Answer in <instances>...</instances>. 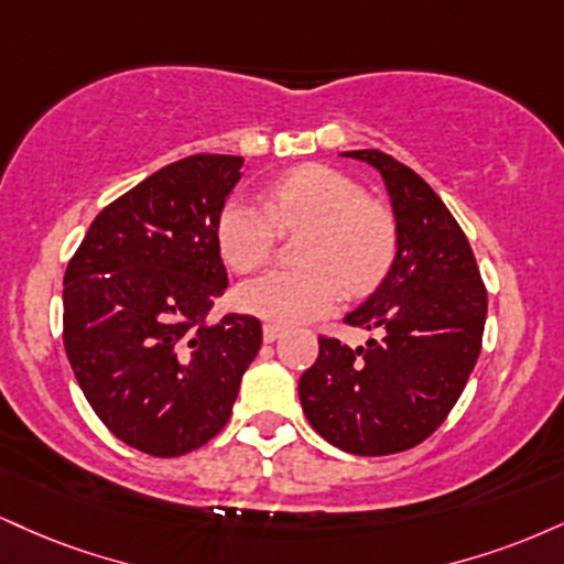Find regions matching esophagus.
Instances as JSON below:
<instances>
[{"label": "esophagus", "mask_w": 564, "mask_h": 564, "mask_svg": "<svg viewBox=\"0 0 564 564\" xmlns=\"http://www.w3.org/2000/svg\"><path fill=\"white\" fill-rule=\"evenodd\" d=\"M281 330H283L281 325H275V323H264V325H262V338H264V341H268V344H270V341H275V338L281 336Z\"/></svg>", "instance_id": "esophagus-1"}]
</instances>
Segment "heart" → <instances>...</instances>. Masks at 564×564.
I'll return each mask as SVG.
<instances>
[{"instance_id":"b5f03b06","label":"heart","mask_w":564,"mask_h":564,"mask_svg":"<svg viewBox=\"0 0 564 564\" xmlns=\"http://www.w3.org/2000/svg\"><path fill=\"white\" fill-rule=\"evenodd\" d=\"M281 230L304 234L307 268L268 270L236 291L243 310L270 323H304L351 294H368L397 257V220L351 175L302 165L264 188V205L228 199L217 215V247L230 268L247 273L275 254Z\"/></svg>"}]
</instances>
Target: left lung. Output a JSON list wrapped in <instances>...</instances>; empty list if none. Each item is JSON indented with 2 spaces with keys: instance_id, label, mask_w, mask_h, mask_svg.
Wrapping results in <instances>:
<instances>
[{
  "instance_id": "8db88e82",
  "label": "left lung",
  "mask_w": 564,
  "mask_h": 564,
  "mask_svg": "<svg viewBox=\"0 0 564 564\" xmlns=\"http://www.w3.org/2000/svg\"><path fill=\"white\" fill-rule=\"evenodd\" d=\"M344 154L381 171L397 217V257L376 294L344 317L381 338L357 349L317 338L300 399L328 444L383 457L423 444L457 404L478 362L488 296L465 230L429 183L378 149Z\"/></svg>"
}]
</instances>
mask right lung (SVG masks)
I'll list each match as a JSON object with an SVG mask.
<instances>
[{"label": "right lung", "mask_w": 564, "mask_h": 564, "mask_svg": "<svg viewBox=\"0 0 564 564\" xmlns=\"http://www.w3.org/2000/svg\"><path fill=\"white\" fill-rule=\"evenodd\" d=\"M241 158L192 154L94 217L70 257L63 341L84 397L112 436L181 457L226 429L262 344L254 315H207L228 286L217 215Z\"/></svg>", "instance_id": "right-lung-1"}]
</instances>
